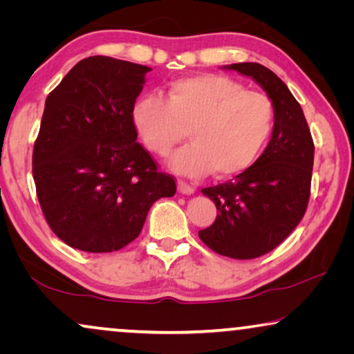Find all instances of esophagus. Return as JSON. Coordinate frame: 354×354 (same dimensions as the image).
I'll return each mask as SVG.
<instances>
[{"mask_svg":"<svg viewBox=\"0 0 354 354\" xmlns=\"http://www.w3.org/2000/svg\"><path fill=\"white\" fill-rule=\"evenodd\" d=\"M177 188H178V192L182 193V195H193V193H195V188H193L192 185H188V183L183 182V180L177 182Z\"/></svg>","mask_w":354,"mask_h":354,"instance_id":"obj_1","label":"esophagus"}]
</instances>
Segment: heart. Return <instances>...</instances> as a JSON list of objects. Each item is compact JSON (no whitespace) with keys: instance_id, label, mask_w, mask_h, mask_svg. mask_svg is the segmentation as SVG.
<instances>
[{"instance_id":"obj_1","label":"heart","mask_w":354,"mask_h":354,"mask_svg":"<svg viewBox=\"0 0 354 354\" xmlns=\"http://www.w3.org/2000/svg\"><path fill=\"white\" fill-rule=\"evenodd\" d=\"M135 129L145 147L167 156L185 138L192 143L169 161L182 176L232 177L258 161L275 127V106L230 77L201 74L172 82L167 100L145 95L133 106Z\"/></svg>"}]
</instances>
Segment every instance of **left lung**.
<instances>
[{"instance_id": "left-lung-1", "label": "left lung", "mask_w": 354, "mask_h": 354, "mask_svg": "<svg viewBox=\"0 0 354 354\" xmlns=\"http://www.w3.org/2000/svg\"><path fill=\"white\" fill-rule=\"evenodd\" d=\"M224 69L263 86L275 106V127L253 166L234 180L203 188L219 212L198 235L217 254L254 259L282 243L303 219L311 193L314 143L301 106L272 71L258 62Z\"/></svg>"}]
</instances>
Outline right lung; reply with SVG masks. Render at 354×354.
<instances>
[{"label": "right lung", "mask_w": 354, "mask_h": 354, "mask_svg": "<svg viewBox=\"0 0 354 354\" xmlns=\"http://www.w3.org/2000/svg\"><path fill=\"white\" fill-rule=\"evenodd\" d=\"M147 66L90 56L48 95L32 156L41 211L72 248L111 253L133 241L149 207L176 195L137 142L132 111Z\"/></svg>", "instance_id": "right-lung-1"}]
</instances>
